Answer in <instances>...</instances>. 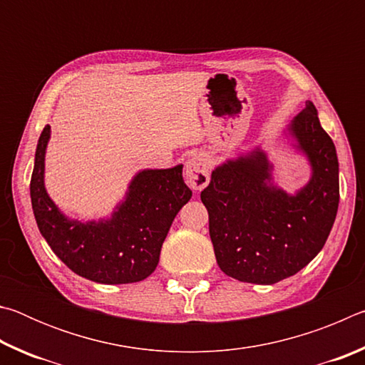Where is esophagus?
<instances>
[{"instance_id": "obj_1", "label": "esophagus", "mask_w": 365, "mask_h": 365, "mask_svg": "<svg viewBox=\"0 0 365 365\" xmlns=\"http://www.w3.org/2000/svg\"><path fill=\"white\" fill-rule=\"evenodd\" d=\"M185 180L193 190H202L209 183V164L202 154H195L185 168Z\"/></svg>"}]
</instances>
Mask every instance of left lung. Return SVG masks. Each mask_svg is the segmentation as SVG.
Here are the masks:
<instances>
[{"label":"left lung","mask_w":365,"mask_h":365,"mask_svg":"<svg viewBox=\"0 0 365 365\" xmlns=\"http://www.w3.org/2000/svg\"><path fill=\"white\" fill-rule=\"evenodd\" d=\"M312 178L294 196L269 187L262 151L215 169L201 191L220 270L240 282L272 285L294 275L324 248L339 202L338 158L311 101L289 125Z\"/></svg>","instance_id":"obj_1"}]
</instances>
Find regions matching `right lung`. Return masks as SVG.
<instances>
[{
	"mask_svg": "<svg viewBox=\"0 0 365 365\" xmlns=\"http://www.w3.org/2000/svg\"><path fill=\"white\" fill-rule=\"evenodd\" d=\"M49 125L35 153L30 197L36 225L49 248L77 275L106 285L141 282L159 262L160 248L177 212L191 197L182 169L143 170L130 183L127 200L106 222L66 219L43 185Z\"/></svg>",
	"mask_w": 365,
	"mask_h": 365,
	"instance_id": "1",
	"label": "right lung"
}]
</instances>
